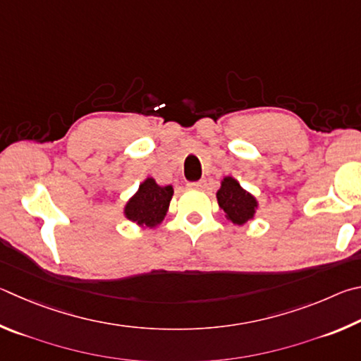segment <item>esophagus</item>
<instances>
[{
	"label": "esophagus",
	"mask_w": 361,
	"mask_h": 361,
	"mask_svg": "<svg viewBox=\"0 0 361 361\" xmlns=\"http://www.w3.org/2000/svg\"><path fill=\"white\" fill-rule=\"evenodd\" d=\"M204 185V180H198V182H190V184H187L188 188H192V190H200L201 187Z\"/></svg>",
	"instance_id": "34e87169"
}]
</instances>
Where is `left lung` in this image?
<instances>
[{
  "label": "left lung",
  "mask_w": 361,
  "mask_h": 361,
  "mask_svg": "<svg viewBox=\"0 0 361 361\" xmlns=\"http://www.w3.org/2000/svg\"><path fill=\"white\" fill-rule=\"evenodd\" d=\"M217 201L225 217L235 225H244L254 219L258 207V201L254 195L239 185L235 177H224L222 184L217 190Z\"/></svg>",
  "instance_id": "8db88e82"
}]
</instances>
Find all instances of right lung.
<instances>
[{"mask_svg":"<svg viewBox=\"0 0 361 361\" xmlns=\"http://www.w3.org/2000/svg\"><path fill=\"white\" fill-rule=\"evenodd\" d=\"M173 193V185L161 187L157 184L155 179L147 177L125 204V217L144 228L145 226L155 228L166 216Z\"/></svg>","mask_w":361,"mask_h":361,"instance_id":"right-lung-1","label":"right lung"}]
</instances>
